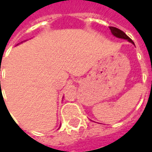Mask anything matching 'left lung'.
Instances as JSON below:
<instances>
[{"label": "left lung", "instance_id": "1", "mask_svg": "<svg viewBox=\"0 0 152 152\" xmlns=\"http://www.w3.org/2000/svg\"><path fill=\"white\" fill-rule=\"evenodd\" d=\"M110 30L112 31V34L117 38H121V39H124V40H127L128 41H129L130 43L134 44V41L131 40L130 38L128 37L127 35L124 33V31H121L120 29H118L116 28H114V27H110Z\"/></svg>", "mask_w": 152, "mask_h": 152}]
</instances>
